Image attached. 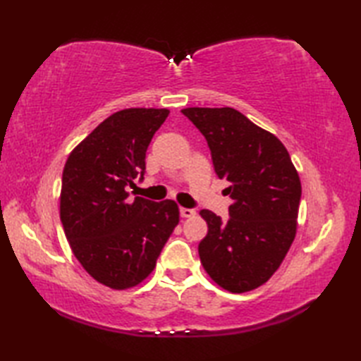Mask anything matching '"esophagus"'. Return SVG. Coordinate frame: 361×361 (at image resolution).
Wrapping results in <instances>:
<instances>
[{"mask_svg":"<svg viewBox=\"0 0 361 361\" xmlns=\"http://www.w3.org/2000/svg\"><path fill=\"white\" fill-rule=\"evenodd\" d=\"M180 214H181V217L190 219V217L195 216V211H194V209H188V208H181V209H180Z\"/></svg>","mask_w":361,"mask_h":361,"instance_id":"1","label":"esophagus"}]
</instances>
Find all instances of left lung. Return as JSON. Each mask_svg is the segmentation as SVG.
<instances>
[{
  "instance_id": "obj_1",
  "label": "left lung",
  "mask_w": 361,
  "mask_h": 361,
  "mask_svg": "<svg viewBox=\"0 0 361 361\" xmlns=\"http://www.w3.org/2000/svg\"><path fill=\"white\" fill-rule=\"evenodd\" d=\"M208 141L220 180L233 198L229 220L202 209L208 234L198 243L204 271L231 293L271 278L295 240L301 180L278 137L231 106L181 110Z\"/></svg>"
}]
</instances>
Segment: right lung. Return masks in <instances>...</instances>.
Returning a JSON list of instances; mask_svg holds the SVG:
<instances>
[{
	"mask_svg": "<svg viewBox=\"0 0 361 361\" xmlns=\"http://www.w3.org/2000/svg\"><path fill=\"white\" fill-rule=\"evenodd\" d=\"M167 109H124L102 121L68 157L60 220L73 255L91 278L133 288L153 271L178 225L173 200H128L127 185L145 171V152Z\"/></svg>",
	"mask_w": 361,
	"mask_h": 361,
	"instance_id": "1",
	"label": "right lung"
}]
</instances>
